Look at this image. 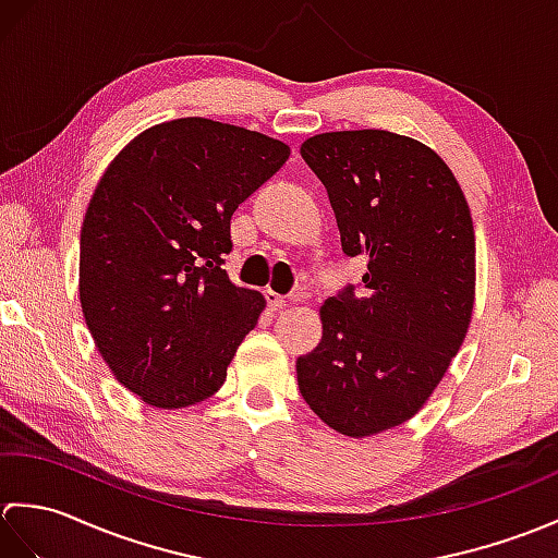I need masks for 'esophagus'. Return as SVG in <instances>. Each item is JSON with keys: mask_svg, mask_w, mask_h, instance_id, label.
<instances>
[{"mask_svg": "<svg viewBox=\"0 0 558 558\" xmlns=\"http://www.w3.org/2000/svg\"><path fill=\"white\" fill-rule=\"evenodd\" d=\"M306 298V294H292V302H300V300H304ZM266 300H268V306H270V310L272 312H278V310H282V306H286V298H282V294H278V292H272V290H268L266 292Z\"/></svg>", "mask_w": 558, "mask_h": 558, "instance_id": "obj_1", "label": "esophagus"}]
</instances>
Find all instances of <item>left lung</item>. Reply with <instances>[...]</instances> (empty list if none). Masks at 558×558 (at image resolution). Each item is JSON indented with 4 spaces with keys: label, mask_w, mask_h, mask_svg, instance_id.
I'll use <instances>...</instances> for the list:
<instances>
[{
    "label": "left lung",
    "mask_w": 558,
    "mask_h": 558,
    "mask_svg": "<svg viewBox=\"0 0 558 558\" xmlns=\"http://www.w3.org/2000/svg\"><path fill=\"white\" fill-rule=\"evenodd\" d=\"M342 252L364 256V290L322 306V342L298 360L300 393L352 438L408 422L448 372L475 306V228L448 165L384 129L306 138Z\"/></svg>",
    "instance_id": "1"
}]
</instances>
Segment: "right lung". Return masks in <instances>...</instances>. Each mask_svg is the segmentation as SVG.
Masks as SVG:
<instances>
[{
    "mask_svg": "<svg viewBox=\"0 0 558 558\" xmlns=\"http://www.w3.org/2000/svg\"><path fill=\"white\" fill-rule=\"evenodd\" d=\"M290 158L282 141L184 117L138 134L93 194L78 298L96 348L146 405L210 398L266 300L225 272L236 206Z\"/></svg>",
    "mask_w": 558,
    "mask_h": 558,
    "instance_id": "obj_1",
    "label": "right lung"
}]
</instances>
